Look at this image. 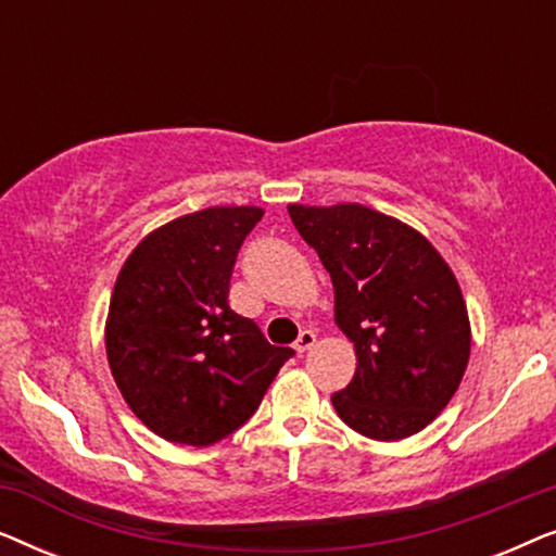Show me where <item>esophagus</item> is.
Masks as SVG:
<instances>
[{
	"mask_svg": "<svg viewBox=\"0 0 556 556\" xmlns=\"http://www.w3.org/2000/svg\"><path fill=\"white\" fill-rule=\"evenodd\" d=\"M314 344H316V331H311V329H303V331H301V337L295 339L293 349H295V352H299V354H306L308 349L314 346Z\"/></svg>",
	"mask_w": 556,
	"mask_h": 556,
	"instance_id": "esophagus-1",
	"label": "esophagus"
}]
</instances>
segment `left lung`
<instances>
[{
    "instance_id": "left-lung-1",
    "label": "left lung",
    "mask_w": 556,
    "mask_h": 556,
    "mask_svg": "<svg viewBox=\"0 0 556 556\" xmlns=\"http://www.w3.org/2000/svg\"><path fill=\"white\" fill-rule=\"evenodd\" d=\"M295 230L333 283V316L356 352L354 379L331 394L349 428L402 440L435 420L470 356L466 301L420 232L364 204H288Z\"/></svg>"
}]
</instances>
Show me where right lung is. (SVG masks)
<instances>
[{
  "mask_svg": "<svg viewBox=\"0 0 556 556\" xmlns=\"http://www.w3.org/2000/svg\"><path fill=\"white\" fill-rule=\"evenodd\" d=\"M261 207H207L147 235L113 288L105 352L134 415L169 443L204 447L245 425L293 349L227 303Z\"/></svg>",
  "mask_w": 556,
  "mask_h": 556,
  "instance_id": "add662e5",
  "label": "right lung"
}]
</instances>
